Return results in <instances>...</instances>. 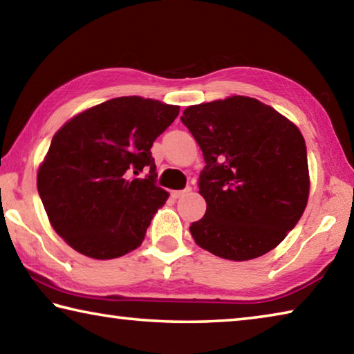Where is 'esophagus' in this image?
<instances>
[{"label": "esophagus", "instance_id": "1", "mask_svg": "<svg viewBox=\"0 0 354 354\" xmlns=\"http://www.w3.org/2000/svg\"><path fill=\"white\" fill-rule=\"evenodd\" d=\"M189 192H190V187L184 189V190H173L171 192V196L176 200V198H181V196H184L185 194H189Z\"/></svg>", "mask_w": 354, "mask_h": 354}]
</instances>
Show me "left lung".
I'll return each instance as SVG.
<instances>
[{
  "label": "left lung",
  "mask_w": 354,
  "mask_h": 354,
  "mask_svg": "<svg viewBox=\"0 0 354 354\" xmlns=\"http://www.w3.org/2000/svg\"><path fill=\"white\" fill-rule=\"evenodd\" d=\"M181 122L206 167V214L190 225L196 245L230 261H248L284 241L308 205L306 143L290 120L259 100L234 97L190 106Z\"/></svg>",
  "instance_id": "obj_1"
}]
</instances>
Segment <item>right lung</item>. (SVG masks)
Instances as JSON below:
<instances>
[{
    "instance_id": "obj_1",
    "label": "right lung",
    "mask_w": 354,
    "mask_h": 354,
    "mask_svg": "<svg viewBox=\"0 0 354 354\" xmlns=\"http://www.w3.org/2000/svg\"><path fill=\"white\" fill-rule=\"evenodd\" d=\"M179 106L120 97L77 113L53 137L37 190L55 231L93 259H113L143 242L169 194L156 185L153 142ZM147 168L145 178L133 175Z\"/></svg>"
}]
</instances>
